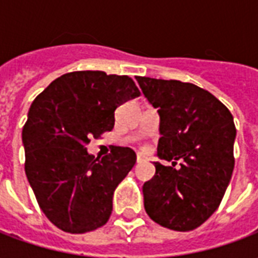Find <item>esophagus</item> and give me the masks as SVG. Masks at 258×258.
Here are the masks:
<instances>
[{
  "instance_id": "34e87169",
  "label": "esophagus",
  "mask_w": 258,
  "mask_h": 258,
  "mask_svg": "<svg viewBox=\"0 0 258 258\" xmlns=\"http://www.w3.org/2000/svg\"><path fill=\"white\" fill-rule=\"evenodd\" d=\"M144 160H146V157L142 153H137V163L144 162Z\"/></svg>"
}]
</instances>
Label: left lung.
I'll return each instance as SVG.
<instances>
[{"mask_svg":"<svg viewBox=\"0 0 258 258\" xmlns=\"http://www.w3.org/2000/svg\"><path fill=\"white\" fill-rule=\"evenodd\" d=\"M157 109L156 173L142 186L148 216L162 227L192 231L217 210L233 171L236 128L225 105L209 91L178 80L135 77ZM181 160L180 167L173 166Z\"/></svg>","mask_w":258,"mask_h":258,"instance_id":"left-lung-1","label":"left lung"}]
</instances>
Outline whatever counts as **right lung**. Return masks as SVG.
Here are the masks:
<instances>
[{
    "label": "right lung",
    "mask_w": 258,
    "mask_h": 258,
    "mask_svg": "<svg viewBox=\"0 0 258 258\" xmlns=\"http://www.w3.org/2000/svg\"><path fill=\"white\" fill-rule=\"evenodd\" d=\"M140 96L128 76L72 72L53 80L31 103L22 142L25 171L38 206L53 225L84 233L105 225L114 189L134 167L133 149L114 146L99 159L87 144L114 125V110Z\"/></svg>",
    "instance_id": "add662e5"
}]
</instances>
